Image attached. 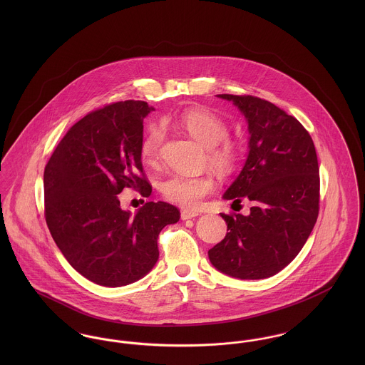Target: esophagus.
<instances>
[{"label": "esophagus", "mask_w": 365, "mask_h": 365, "mask_svg": "<svg viewBox=\"0 0 365 365\" xmlns=\"http://www.w3.org/2000/svg\"><path fill=\"white\" fill-rule=\"evenodd\" d=\"M198 215H200L198 212H192V210H182L180 217H182V220H189V219H194V217H197Z\"/></svg>", "instance_id": "34e87169"}]
</instances>
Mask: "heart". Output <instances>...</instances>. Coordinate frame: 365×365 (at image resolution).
I'll return each mask as SVG.
<instances>
[{"label": "heart", "instance_id": "obj_1", "mask_svg": "<svg viewBox=\"0 0 365 365\" xmlns=\"http://www.w3.org/2000/svg\"><path fill=\"white\" fill-rule=\"evenodd\" d=\"M180 124L208 149L209 164L220 171L231 170L240 157L238 145L227 138V123L213 112L205 109H191L182 115ZM164 142V130L153 125L148 130L140 143V156L145 163L155 164ZM215 189V182L208 175L171 174L163 179L160 190L163 197L182 208H198L202 200Z\"/></svg>", "mask_w": 365, "mask_h": 365}]
</instances>
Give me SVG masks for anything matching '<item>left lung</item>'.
Listing matches in <instances>:
<instances>
[{
	"label": "left lung",
	"mask_w": 365,
	"mask_h": 365,
	"mask_svg": "<svg viewBox=\"0 0 365 365\" xmlns=\"http://www.w3.org/2000/svg\"><path fill=\"white\" fill-rule=\"evenodd\" d=\"M217 97L241 109L250 133L245 167L223 197L253 207L246 216L220 213L228 232L209 260L232 278H269L294 260L317 220L316 149L305 127L277 105L247 94Z\"/></svg>",
	"instance_id": "left-lung-1"
}]
</instances>
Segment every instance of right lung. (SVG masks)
Returning a JSON list of instances; mask_svg holds the SVG:
<instances>
[{"label": "right lung", "mask_w": 365, "mask_h": 365, "mask_svg": "<svg viewBox=\"0 0 365 365\" xmlns=\"http://www.w3.org/2000/svg\"><path fill=\"white\" fill-rule=\"evenodd\" d=\"M150 110L145 101L127 100L87 113L45 167V219L53 240L72 268L101 286L145 277L158 259V234L180 217L179 209L161 201L131 216L118 198L124 187L142 197L152 192L140 160Z\"/></svg>", "instance_id": "right-lung-1"}]
</instances>
